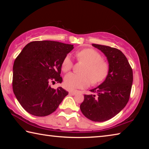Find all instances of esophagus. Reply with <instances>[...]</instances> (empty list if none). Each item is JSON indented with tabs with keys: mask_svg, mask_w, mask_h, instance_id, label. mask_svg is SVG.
<instances>
[{
	"mask_svg": "<svg viewBox=\"0 0 149 149\" xmlns=\"http://www.w3.org/2000/svg\"><path fill=\"white\" fill-rule=\"evenodd\" d=\"M77 91H71L69 92V94L70 95H75V94H77Z\"/></svg>",
	"mask_w": 149,
	"mask_h": 149,
	"instance_id": "1",
	"label": "esophagus"
}]
</instances>
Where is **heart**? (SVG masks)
<instances>
[{
	"mask_svg": "<svg viewBox=\"0 0 149 149\" xmlns=\"http://www.w3.org/2000/svg\"><path fill=\"white\" fill-rule=\"evenodd\" d=\"M77 58L85 63L81 71V74L70 73L64 77V86L68 89H84L91 84L98 85L107 79L109 74V65L103 61L99 52L92 49H85L76 53ZM72 61L69 56H66L62 63V70L64 72L70 71L72 68Z\"/></svg>",
	"mask_w": 149,
	"mask_h": 149,
	"instance_id": "b5f03b06",
	"label": "heart"
}]
</instances>
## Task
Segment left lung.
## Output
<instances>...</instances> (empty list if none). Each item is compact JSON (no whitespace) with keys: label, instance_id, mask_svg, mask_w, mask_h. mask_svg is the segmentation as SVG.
Segmentation results:
<instances>
[{"label":"left lung","instance_id":"1","mask_svg":"<svg viewBox=\"0 0 149 149\" xmlns=\"http://www.w3.org/2000/svg\"><path fill=\"white\" fill-rule=\"evenodd\" d=\"M107 57L109 74L91 94L85 95L80 109L94 122H104L117 115L129 101L133 84V71L121 50L105 45L92 44Z\"/></svg>","mask_w":149,"mask_h":149}]
</instances>
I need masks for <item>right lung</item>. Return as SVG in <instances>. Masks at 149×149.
Listing matches in <instances>:
<instances>
[{"instance_id":"right-lung-1","label":"right lung","mask_w":149,"mask_h":149,"mask_svg":"<svg viewBox=\"0 0 149 149\" xmlns=\"http://www.w3.org/2000/svg\"><path fill=\"white\" fill-rule=\"evenodd\" d=\"M74 45L53 41L26 45L13 65L12 88L17 101L27 112L46 116L56 110L68 92L54 89L50 82L62 83V63Z\"/></svg>"}]
</instances>
